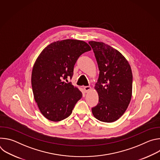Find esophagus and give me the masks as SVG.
<instances>
[{
	"mask_svg": "<svg viewBox=\"0 0 160 160\" xmlns=\"http://www.w3.org/2000/svg\"><path fill=\"white\" fill-rule=\"evenodd\" d=\"M90 89H91V87H90V86H86V87H84V90H85V92H88V91H89Z\"/></svg>",
	"mask_w": 160,
	"mask_h": 160,
	"instance_id": "esophagus-1",
	"label": "esophagus"
}]
</instances>
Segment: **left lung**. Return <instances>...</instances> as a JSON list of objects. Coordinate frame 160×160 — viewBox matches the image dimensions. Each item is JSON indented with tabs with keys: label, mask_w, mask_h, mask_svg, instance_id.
<instances>
[{
	"label": "left lung",
	"mask_w": 160,
	"mask_h": 160,
	"mask_svg": "<svg viewBox=\"0 0 160 160\" xmlns=\"http://www.w3.org/2000/svg\"><path fill=\"white\" fill-rule=\"evenodd\" d=\"M96 58L99 76L94 87L99 102L92 108L101 122L118 120L127 110L132 94V73L126 58L117 49L101 42L90 41Z\"/></svg>",
	"instance_id": "1"
}]
</instances>
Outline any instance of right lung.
Masks as SVG:
<instances>
[{"label": "right lung", "instance_id": "add662e5", "mask_svg": "<svg viewBox=\"0 0 160 160\" xmlns=\"http://www.w3.org/2000/svg\"><path fill=\"white\" fill-rule=\"evenodd\" d=\"M91 50L84 41L66 39L51 43L37 58L32 72L33 96L42 115L52 122L69 117L82 93L64 80L72 78L78 58Z\"/></svg>", "mask_w": 160, "mask_h": 160}]
</instances>
